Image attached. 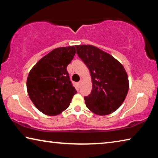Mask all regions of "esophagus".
Here are the masks:
<instances>
[{"label": "esophagus", "mask_w": 158, "mask_h": 158, "mask_svg": "<svg viewBox=\"0 0 158 158\" xmlns=\"http://www.w3.org/2000/svg\"><path fill=\"white\" fill-rule=\"evenodd\" d=\"M81 83H82V81H81V80H80V81L78 82V84H78V85H79V87L80 86V85H81Z\"/></svg>", "instance_id": "1"}]
</instances>
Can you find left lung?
<instances>
[{
  "instance_id": "8db88e82",
  "label": "left lung",
  "mask_w": 158,
  "mask_h": 158,
  "mask_svg": "<svg viewBox=\"0 0 158 158\" xmlns=\"http://www.w3.org/2000/svg\"><path fill=\"white\" fill-rule=\"evenodd\" d=\"M75 47L77 55L89 69L92 78L91 93L84 97L87 108L100 116L113 113L123 102L129 89L123 66L112 56L93 45Z\"/></svg>"
}]
</instances>
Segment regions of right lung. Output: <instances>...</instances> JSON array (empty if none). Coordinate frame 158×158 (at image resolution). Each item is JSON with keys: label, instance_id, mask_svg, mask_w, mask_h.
I'll return each instance as SVG.
<instances>
[{"label": "right lung", "instance_id": "add662e5", "mask_svg": "<svg viewBox=\"0 0 158 158\" xmlns=\"http://www.w3.org/2000/svg\"><path fill=\"white\" fill-rule=\"evenodd\" d=\"M75 53L74 46L56 48L41 58L29 73L26 83L28 95L43 114H60L77 93L67 70Z\"/></svg>", "mask_w": 158, "mask_h": 158}]
</instances>
